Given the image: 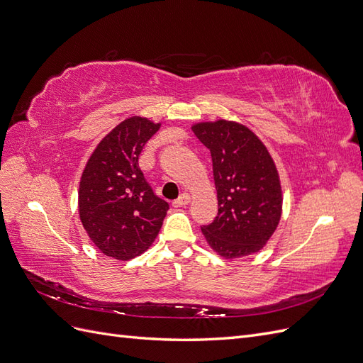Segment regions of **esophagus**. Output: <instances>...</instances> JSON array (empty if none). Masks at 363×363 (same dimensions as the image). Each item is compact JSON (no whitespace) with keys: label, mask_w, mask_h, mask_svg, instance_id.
Masks as SVG:
<instances>
[{"label":"esophagus","mask_w":363,"mask_h":363,"mask_svg":"<svg viewBox=\"0 0 363 363\" xmlns=\"http://www.w3.org/2000/svg\"><path fill=\"white\" fill-rule=\"evenodd\" d=\"M191 201V196H189V194H182L177 200H175L172 204H174V207H184L186 204H188Z\"/></svg>","instance_id":"obj_1"}]
</instances>
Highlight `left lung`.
Masks as SVG:
<instances>
[{"instance_id":"left-lung-1","label":"left lung","mask_w":363,"mask_h":363,"mask_svg":"<svg viewBox=\"0 0 363 363\" xmlns=\"http://www.w3.org/2000/svg\"><path fill=\"white\" fill-rule=\"evenodd\" d=\"M211 150L218 215L201 232L219 256L238 259L260 251L281 218L280 175L255 131L236 121L216 119L192 125Z\"/></svg>"}]
</instances>
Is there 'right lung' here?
<instances>
[{
	"instance_id": "1",
	"label": "right lung",
	"mask_w": 363,
	"mask_h": 363,
	"mask_svg": "<svg viewBox=\"0 0 363 363\" xmlns=\"http://www.w3.org/2000/svg\"><path fill=\"white\" fill-rule=\"evenodd\" d=\"M160 125L144 116L124 119L100 140L82 174L80 221L94 245L116 260L147 251L169 208L138 164L142 148Z\"/></svg>"
}]
</instances>
